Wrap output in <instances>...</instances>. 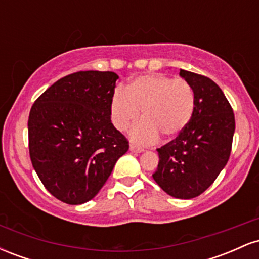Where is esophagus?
Instances as JSON below:
<instances>
[{"instance_id": "1", "label": "esophagus", "mask_w": 259, "mask_h": 259, "mask_svg": "<svg viewBox=\"0 0 259 259\" xmlns=\"http://www.w3.org/2000/svg\"><path fill=\"white\" fill-rule=\"evenodd\" d=\"M130 151H132V152H135V153H140L144 151V148L138 146V145H130Z\"/></svg>"}]
</instances>
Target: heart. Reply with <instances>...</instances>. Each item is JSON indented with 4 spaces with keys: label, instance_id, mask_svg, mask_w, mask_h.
Returning <instances> with one entry per match:
<instances>
[{
    "label": "heart",
    "instance_id": "1",
    "mask_svg": "<svg viewBox=\"0 0 259 259\" xmlns=\"http://www.w3.org/2000/svg\"><path fill=\"white\" fill-rule=\"evenodd\" d=\"M142 109L144 121L133 127L132 138L153 142L160 135L175 138L191 120L195 94L184 79L165 75H144L134 79L123 90L115 91L111 101L112 121L118 130L135 123Z\"/></svg>",
    "mask_w": 259,
    "mask_h": 259
}]
</instances>
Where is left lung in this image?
Masks as SVG:
<instances>
[{"mask_svg": "<svg viewBox=\"0 0 259 259\" xmlns=\"http://www.w3.org/2000/svg\"><path fill=\"white\" fill-rule=\"evenodd\" d=\"M180 75L194 90V114L177 138L157 148L159 163L152 177L168 195L187 200L206 191L228 163L235 115L213 80L184 69Z\"/></svg>", "mask_w": 259, "mask_h": 259, "instance_id": "left-lung-1", "label": "left lung"}]
</instances>
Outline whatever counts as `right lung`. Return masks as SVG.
<instances>
[{"label":"right lung","mask_w":259,"mask_h":259,"mask_svg":"<svg viewBox=\"0 0 259 259\" xmlns=\"http://www.w3.org/2000/svg\"><path fill=\"white\" fill-rule=\"evenodd\" d=\"M118 75L86 70L59 79L29 114V153L47 191L68 204L90 201L102 189L129 141L111 121Z\"/></svg>","instance_id":"1"}]
</instances>
